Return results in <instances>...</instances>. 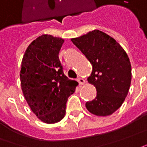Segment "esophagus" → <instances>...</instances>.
<instances>
[{
	"mask_svg": "<svg viewBox=\"0 0 147 147\" xmlns=\"http://www.w3.org/2000/svg\"><path fill=\"white\" fill-rule=\"evenodd\" d=\"M77 81L79 82L80 85H84V84H85V80H84V79H83V78H79V79L77 80Z\"/></svg>",
	"mask_w": 147,
	"mask_h": 147,
	"instance_id": "34e87169",
	"label": "esophagus"
}]
</instances>
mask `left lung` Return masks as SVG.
Instances as JSON below:
<instances>
[{"instance_id":"left-lung-1","label":"left lung","mask_w":147,"mask_h":147,"mask_svg":"<svg viewBox=\"0 0 147 147\" xmlns=\"http://www.w3.org/2000/svg\"><path fill=\"white\" fill-rule=\"evenodd\" d=\"M71 40L92 66L88 81L96 88V96L86 102L87 109L100 117L111 115L121 106L130 87L127 54L113 38L98 30Z\"/></svg>"}]
</instances>
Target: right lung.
<instances>
[{
    "label": "right lung",
    "mask_w": 147,
    "mask_h": 147,
    "mask_svg": "<svg viewBox=\"0 0 147 147\" xmlns=\"http://www.w3.org/2000/svg\"><path fill=\"white\" fill-rule=\"evenodd\" d=\"M64 40L42 34L28 46L22 61L21 87L32 112L47 124L60 121L78 83L63 71L59 53Z\"/></svg>",
    "instance_id": "right-lung-1"
}]
</instances>
